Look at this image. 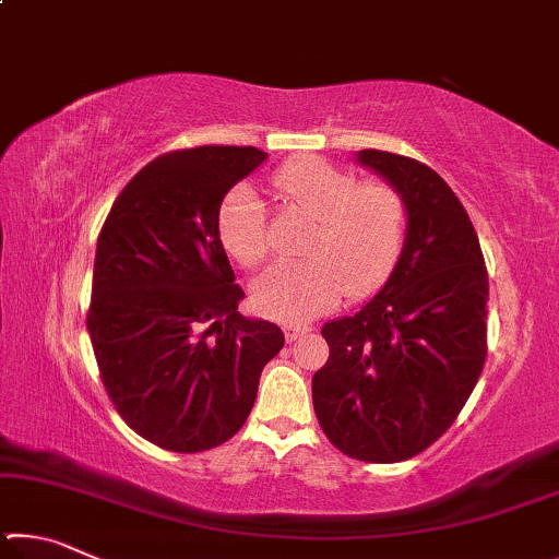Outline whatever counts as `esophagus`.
I'll list each match as a JSON object with an SVG mask.
<instances>
[{"label": "esophagus", "mask_w": 559, "mask_h": 559, "mask_svg": "<svg viewBox=\"0 0 559 559\" xmlns=\"http://www.w3.org/2000/svg\"><path fill=\"white\" fill-rule=\"evenodd\" d=\"M306 333H310L308 325H288L286 328V340H288V343H296V340L302 337Z\"/></svg>", "instance_id": "1"}]
</instances>
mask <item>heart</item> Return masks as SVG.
I'll return each instance as SVG.
<instances>
[{"label":"heart","mask_w":559,"mask_h":559,"mask_svg":"<svg viewBox=\"0 0 559 559\" xmlns=\"http://www.w3.org/2000/svg\"><path fill=\"white\" fill-rule=\"evenodd\" d=\"M278 200L313 216L302 239L306 259L278 263L253 281L251 298L263 316L308 323L340 300L382 286L400 259L406 236V200L386 179H365L320 157L281 165L271 177ZM219 239L243 269H257L271 253L269 214L259 192L234 187L216 219Z\"/></svg>","instance_id":"b5f03b06"}]
</instances>
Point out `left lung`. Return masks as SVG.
Masks as SVG:
<instances>
[{"label":"left lung","mask_w":559,"mask_h":559,"mask_svg":"<svg viewBox=\"0 0 559 559\" xmlns=\"http://www.w3.org/2000/svg\"><path fill=\"white\" fill-rule=\"evenodd\" d=\"M406 200V239L390 281L353 318L325 323L328 362L313 406L335 449L406 461L456 421L488 355V271L453 189L419 159L359 150Z\"/></svg>","instance_id":"8db88e82"}]
</instances>
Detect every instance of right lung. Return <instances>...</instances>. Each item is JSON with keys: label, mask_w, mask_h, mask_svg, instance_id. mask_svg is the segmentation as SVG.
Here are the masks:
<instances>
[{"label": "right lung", "mask_w": 559, "mask_h": 559, "mask_svg": "<svg viewBox=\"0 0 559 559\" xmlns=\"http://www.w3.org/2000/svg\"><path fill=\"white\" fill-rule=\"evenodd\" d=\"M263 159L234 145L159 155L122 187L100 229L93 353L122 421L159 449L229 441L286 343L278 325L236 310L243 290L216 229L224 194Z\"/></svg>", "instance_id": "right-lung-1"}]
</instances>
